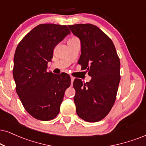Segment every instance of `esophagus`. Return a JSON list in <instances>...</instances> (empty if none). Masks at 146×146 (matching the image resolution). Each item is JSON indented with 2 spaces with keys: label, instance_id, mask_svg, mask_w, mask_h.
Wrapping results in <instances>:
<instances>
[{
  "label": "esophagus",
  "instance_id": "34e87169",
  "mask_svg": "<svg viewBox=\"0 0 146 146\" xmlns=\"http://www.w3.org/2000/svg\"><path fill=\"white\" fill-rule=\"evenodd\" d=\"M74 79H75V78L73 77H71V83L72 84H73V81H74Z\"/></svg>",
  "mask_w": 146,
  "mask_h": 146
}]
</instances>
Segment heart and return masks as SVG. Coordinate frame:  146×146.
I'll return each instance as SVG.
<instances>
[{
  "mask_svg": "<svg viewBox=\"0 0 146 146\" xmlns=\"http://www.w3.org/2000/svg\"><path fill=\"white\" fill-rule=\"evenodd\" d=\"M74 38H70L69 40H71V39H74Z\"/></svg>",
  "mask_w": 146,
  "mask_h": 146,
  "instance_id": "1",
  "label": "heart"
}]
</instances>
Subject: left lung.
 Returning a JSON list of instances; mask_svg holds the SVG:
<instances>
[{"mask_svg": "<svg viewBox=\"0 0 146 146\" xmlns=\"http://www.w3.org/2000/svg\"><path fill=\"white\" fill-rule=\"evenodd\" d=\"M81 41L79 64L88 71L90 82L75 79L74 102L77 115L87 122H98L109 113L121 79L120 59L111 39L92 24L68 25Z\"/></svg>", "mask_w": 146, "mask_h": 146, "instance_id": "left-lung-1", "label": "left lung"}]
</instances>
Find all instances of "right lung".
I'll use <instances>...</instances> for the list:
<instances>
[{"label": "right lung", "instance_id": "obj_1", "mask_svg": "<svg viewBox=\"0 0 146 146\" xmlns=\"http://www.w3.org/2000/svg\"><path fill=\"white\" fill-rule=\"evenodd\" d=\"M67 25L40 24L21 40L14 56L13 75L16 92L25 110L35 119L50 121L60 111L68 74L47 71L54 47L69 34Z\"/></svg>", "mask_w": 146, "mask_h": 146}]
</instances>
